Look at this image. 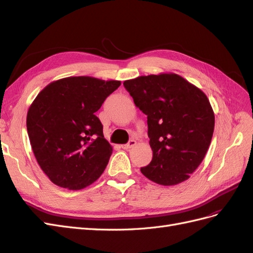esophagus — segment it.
<instances>
[{"instance_id":"34e87169","label":"esophagus","mask_w":253,"mask_h":253,"mask_svg":"<svg viewBox=\"0 0 253 253\" xmlns=\"http://www.w3.org/2000/svg\"><path fill=\"white\" fill-rule=\"evenodd\" d=\"M136 140H134V139H132V140H129L126 144H122L121 145V148L122 149H125V150H127V149H131V148H133V147H135L136 145Z\"/></svg>"}]
</instances>
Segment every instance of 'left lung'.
<instances>
[{
	"mask_svg": "<svg viewBox=\"0 0 253 253\" xmlns=\"http://www.w3.org/2000/svg\"><path fill=\"white\" fill-rule=\"evenodd\" d=\"M124 85L148 116L153 158L141 173L163 186L187 180L202 164L212 139L215 117L208 97L173 73L140 76Z\"/></svg>",
	"mask_w": 253,
	"mask_h": 253,
	"instance_id": "left-lung-1",
	"label": "left lung"
}]
</instances>
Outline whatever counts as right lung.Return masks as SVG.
<instances>
[{"label": "right lung", "mask_w": 253, "mask_h": 253, "mask_svg": "<svg viewBox=\"0 0 253 253\" xmlns=\"http://www.w3.org/2000/svg\"><path fill=\"white\" fill-rule=\"evenodd\" d=\"M120 84L88 76L67 77L49 83L30 104L26 118L30 144L55 185L81 190L103 173L113 148L95 113Z\"/></svg>", "instance_id": "obj_1"}]
</instances>
